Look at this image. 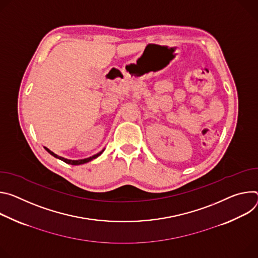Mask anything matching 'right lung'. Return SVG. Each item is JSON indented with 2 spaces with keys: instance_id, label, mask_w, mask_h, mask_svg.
<instances>
[{
  "instance_id": "1",
  "label": "right lung",
  "mask_w": 258,
  "mask_h": 258,
  "mask_svg": "<svg viewBox=\"0 0 258 258\" xmlns=\"http://www.w3.org/2000/svg\"><path fill=\"white\" fill-rule=\"evenodd\" d=\"M44 149H45V150H46L50 155H52L54 158H56V159H59V160L63 161L64 163H67V164H71V165H82V164H85V163H88V162L92 161L93 159H96L97 157H99V156L104 152V149H103L101 152H99V153H97L96 155H94V156H92V157H89V158L82 159V160H70V159H66V158H63V157H60V156H58V155L54 154L52 151H50V150H49L48 148H46V147H44Z\"/></svg>"
}]
</instances>
